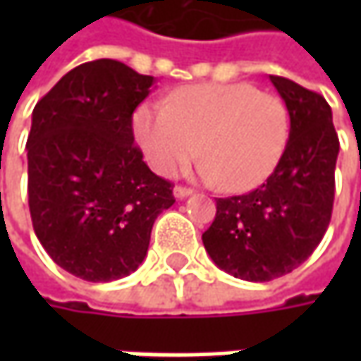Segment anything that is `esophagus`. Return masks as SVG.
Returning <instances> with one entry per match:
<instances>
[{
    "mask_svg": "<svg viewBox=\"0 0 361 361\" xmlns=\"http://www.w3.org/2000/svg\"><path fill=\"white\" fill-rule=\"evenodd\" d=\"M173 192L176 199H187V197H190V195H192V190L187 187H174Z\"/></svg>",
    "mask_w": 361,
    "mask_h": 361,
    "instance_id": "1",
    "label": "esophagus"
}]
</instances>
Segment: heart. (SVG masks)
<instances>
[{"instance_id": "b5f03b06", "label": "heart", "mask_w": 361, "mask_h": 361, "mask_svg": "<svg viewBox=\"0 0 361 361\" xmlns=\"http://www.w3.org/2000/svg\"><path fill=\"white\" fill-rule=\"evenodd\" d=\"M132 124L157 173L173 176L199 152L202 178L233 192L275 171L291 132L283 100L243 82L180 88L164 106H138Z\"/></svg>"}]
</instances>
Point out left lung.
<instances>
[{
	"label": "left lung",
	"mask_w": 361,
	"mask_h": 361,
	"mask_svg": "<svg viewBox=\"0 0 361 361\" xmlns=\"http://www.w3.org/2000/svg\"><path fill=\"white\" fill-rule=\"evenodd\" d=\"M269 80L291 116L283 159L255 190L216 199L215 221L202 233L216 267L245 281H271L312 255L336 192L340 140L326 98L287 78Z\"/></svg>",
	"instance_id": "left-lung-1"
}]
</instances>
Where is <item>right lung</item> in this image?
Here are the masks:
<instances>
[{
	"mask_svg": "<svg viewBox=\"0 0 361 361\" xmlns=\"http://www.w3.org/2000/svg\"><path fill=\"white\" fill-rule=\"evenodd\" d=\"M157 84L116 60L70 70L35 104L27 136L34 231L62 269L104 283L145 261L173 185L134 146L132 112Z\"/></svg>",
	"mask_w": 361,
	"mask_h": 361,
	"instance_id": "right-lung-1",
	"label": "right lung"
}]
</instances>
